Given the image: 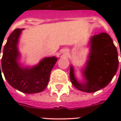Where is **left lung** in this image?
<instances>
[{
  "label": "left lung",
  "instance_id": "left-lung-1",
  "mask_svg": "<svg viewBox=\"0 0 121 121\" xmlns=\"http://www.w3.org/2000/svg\"><path fill=\"white\" fill-rule=\"evenodd\" d=\"M90 45L89 59L83 70L85 82L80 83L74 76L73 66L70 67L71 83L76 89L87 93L95 92L106 86L119 66L117 48L109 35L103 32L94 35Z\"/></svg>",
  "mask_w": 121,
  "mask_h": 121
}]
</instances>
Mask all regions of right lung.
Wrapping results in <instances>:
<instances>
[{
    "mask_svg": "<svg viewBox=\"0 0 121 121\" xmlns=\"http://www.w3.org/2000/svg\"><path fill=\"white\" fill-rule=\"evenodd\" d=\"M23 30L15 29L8 38L2 52L0 74L1 76L3 72L8 84L15 89L25 93H37L47 86L50 73L58 58H45L34 67H22L18 62L20 54L17 44Z\"/></svg>",
    "mask_w": 121,
    "mask_h": 121,
    "instance_id": "obj_1",
    "label": "right lung"
}]
</instances>
